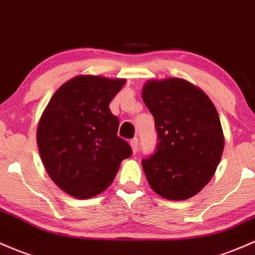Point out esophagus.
Listing matches in <instances>:
<instances>
[{
  "label": "esophagus",
  "mask_w": 255,
  "mask_h": 255,
  "mask_svg": "<svg viewBox=\"0 0 255 255\" xmlns=\"http://www.w3.org/2000/svg\"><path fill=\"white\" fill-rule=\"evenodd\" d=\"M129 144H130V146H132V151L134 153H135L136 151H138V139L133 138L132 140L129 141Z\"/></svg>",
  "instance_id": "1"
}]
</instances>
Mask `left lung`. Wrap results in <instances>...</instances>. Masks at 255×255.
<instances>
[{
    "instance_id": "8db88e82",
    "label": "left lung",
    "mask_w": 255,
    "mask_h": 255,
    "mask_svg": "<svg viewBox=\"0 0 255 255\" xmlns=\"http://www.w3.org/2000/svg\"><path fill=\"white\" fill-rule=\"evenodd\" d=\"M155 119L158 144L142 159L151 189L169 201L197 195L217 170L224 150V133L208 96L184 78L146 81L141 91Z\"/></svg>"
}]
</instances>
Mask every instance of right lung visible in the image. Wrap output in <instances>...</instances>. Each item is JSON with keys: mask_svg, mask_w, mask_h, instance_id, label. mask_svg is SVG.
<instances>
[{"mask_svg": "<svg viewBox=\"0 0 255 255\" xmlns=\"http://www.w3.org/2000/svg\"><path fill=\"white\" fill-rule=\"evenodd\" d=\"M125 78L77 75L50 98L37 126V146L47 173L75 198H92L111 185L132 155L117 136L119 119L109 105Z\"/></svg>", "mask_w": 255, "mask_h": 255, "instance_id": "add662e5", "label": "right lung"}]
</instances>
